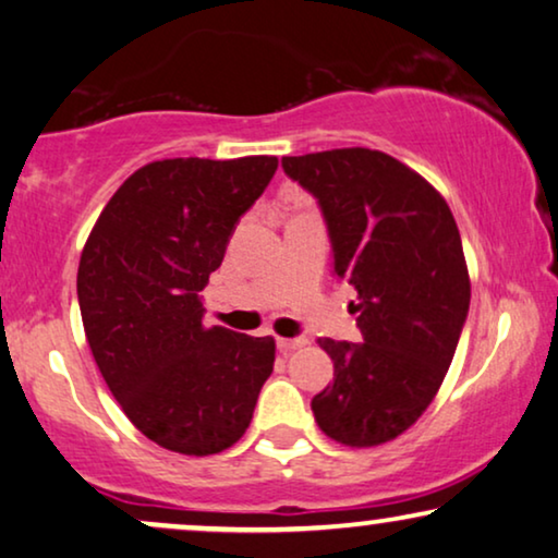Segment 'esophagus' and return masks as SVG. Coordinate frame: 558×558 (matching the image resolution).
Segmentation results:
<instances>
[{
    "label": "esophagus",
    "instance_id": "esophagus-1",
    "mask_svg": "<svg viewBox=\"0 0 558 558\" xmlns=\"http://www.w3.org/2000/svg\"><path fill=\"white\" fill-rule=\"evenodd\" d=\"M308 341L306 339H283V337H278V349L280 352H295V349H301V347H306Z\"/></svg>",
    "mask_w": 558,
    "mask_h": 558
}]
</instances>
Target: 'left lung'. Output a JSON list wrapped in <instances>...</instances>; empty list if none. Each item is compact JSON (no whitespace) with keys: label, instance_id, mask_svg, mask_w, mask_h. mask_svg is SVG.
<instances>
[{"label":"left lung","instance_id":"obj_1","mask_svg":"<svg viewBox=\"0 0 558 558\" xmlns=\"http://www.w3.org/2000/svg\"><path fill=\"white\" fill-rule=\"evenodd\" d=\"M283 170L322 204L333 278L356 291L365 339H318L333 383L311 408L329 439L380 447L421 418L454 360L472 295L454 214L426 178L369 147L283 158Z\"/></svg>","mask_w":558,"mask_h":558}]
</instances>
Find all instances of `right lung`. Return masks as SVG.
I'll return each mask as SVG.
<instances>
[{"mask_svg":"<svg viewBox=\"0 0 558 558\" xmlns=\"http://www.w3.org/2000/svg\"><path fill=\"white\" fill-rule=\"evenodd\" d=\"M275 155L147 162L119 185L78 263L86 341L111 396L147 439L209 457L247 430L272 337L204 324L202 291Z\"/></svg>","mask_w":558,"mask_h":558,"instance_id":"obj_1","label":"right lung"}]
</instances>
